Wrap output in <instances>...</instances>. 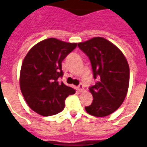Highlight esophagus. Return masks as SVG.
<instances>
[{
	"label": "esophagus",
	"mask_w": 147,
	"mask_h": 147,
	"mask_svg": "<svg viewBox=\"0 0 147 147\" xmlns=\"http://www.w3.org/2000/svg\"><path fill=\"white\" fill-rule=\"evenodd\" d=\"M77 89H78V90H79L80 92H83V90H84V86H83V84H80V86L77 87Z\"/></svg>",
	"instance_id": "esophagus-1"
}]
</instances>
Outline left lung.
Returning a JSON list of instances; mask_svg holds the SVG:
<instances>
[{"mask_svg":"<svg viewBox=\"0 0 147 147\" xmlns=\"http://www.w3.org/2000/svg\"><path fill=\"white\" fill-rule=\"evenodd\" d=\"M78 46L90 58L94 78L98 80L90 87L93 102L85 107L94 117H106L122 105L126 98L130 69L126 57L113 43L102 37H95Z\"/></svg>","mask_w":147,"mask_h":147,"instance_id":"1","label":"left lung"}]
</instances>
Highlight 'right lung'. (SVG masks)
<instances>
[{
  "mask_svg": "<svg viewBox=\"0 0 147 147\" xmlns=\"http://www.w3.org/2000/svg\"><path fill=\"white\" fill-rule=\"evenodd\" d=\"M77 43L54 38L45 39L30 49L24 57L20 75V86L28 106L44 117L57 114L64 101L76 90L58 79L63 76L61 63Z\"/></svg>",
  "mask_w": 147,
  "mask_h": 147,
  "instance_id": "add662e5",
  "label": "right lung"
}]
</instances>
